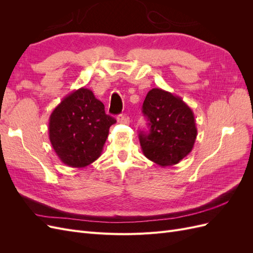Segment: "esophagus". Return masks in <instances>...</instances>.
Returning a JSON list of instances; mask_svg holds the SVG:
<instances>
[{"label": "esophagus", "instance_id": "1", "mask_svg": "<svg viewBox=\"0 0 253 253\" xmlns=\"http://www.w3.org/2000/svg\"><path fill=\"white\" fill-rule=\"evenodd\" d=\"M117 121L121 125H129V118H128V116H126V114L119 115V116L117 117Z\"/></svg>", "mask_w": 253, "mask_h": 253}]
</instances>
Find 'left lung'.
<instances>
[{"label":"left lung","mask_w":253,"mask_h":253,"mask_svg":"<svg viewBox=\"0 0 253 253\" xmlns=\"http://www.w3.org/2000/svg\"><path fill=\"white\" fill-rule=\"evenodd\" d=\"M142 113L150 121V133L140 132L143 155L162 167L177 165L192 151L197 136L194 114L178 96L152 88L145 97Z\"/></svg>","instance_id":"obj_1"}]
</instances>
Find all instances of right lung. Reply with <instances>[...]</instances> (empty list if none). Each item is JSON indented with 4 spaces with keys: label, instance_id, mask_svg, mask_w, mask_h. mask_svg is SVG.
<instances>
[{
    "label": "right lung",
    "instance_id": "obj_1",
    "mask_svg": "<svg viewBox=\"0 0 253 253\" xmlns=\"http://www.w3.org/2000/svg\"><path fill=\"white\" fill-rule=\"evenodd\" d=\"M114 124L116 120L105 114L103 103L93 91L78 88L64 97L50 114L51 147L64 165L84 168L100 157Z\"/></svg>",
    "mask_w": 253,
    "mask_h": 253
}]
</instances>
